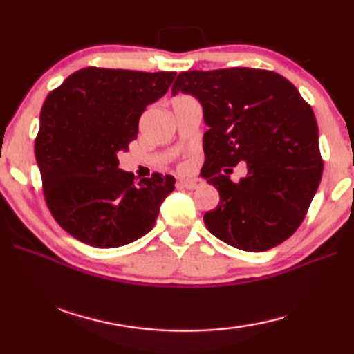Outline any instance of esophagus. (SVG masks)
I'll use <instances>...</instances> for the list:
<instances>
[{"mask_svg":"<svg viewBox=\"0 0 354 354\" xmlns=\"http://www.w3.org/2000/svg\"><path fill=\"white\" fill-rule=\"evenodd\" d=\"M201 179H198V178H190V179H181V181H179V185H181V187H184V189H187V190H195V189H198V187H201Z\"/></svg>","mask_w":354,"mask_h":354,"instance_id":"1","label":"esophagus"}]
</instances>
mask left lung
<instances>
[{
  "label": "left lung",
  "instance_id": "8db88e82",
  "mask_svg": "<svg viewBox=\"0 0 354 354\" xmlns=\"http://www.w3.org/2000/svg\"><path fill=\"white\" fill-rule=\"evenodd\" d=\"M179 92L200 101L209 127L201 171L220 203L205 214L207 230L253 253L289 239L306 217L323 171L310 106L284 76L257 68L183 71L171 87ZM242 160L248 176L232 183L227 167Z\"/></svg>",
  "mask_w": 354,
  "mask_h": 354
}]
</instances>
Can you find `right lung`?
<instances>
[{
  "label": "right lung",
  "mask_w": 354,
  "mask_h": 354,
  "mask_svg": "<svg viewBox=\"0 0 354 354\" xmlns=\"http://www.w3.org/2000/svg\"><path fill=\"white\" fill-rule=\"evenodd\" d=\"M175 76L87 67L46 97L35 160L48 209L77 241L115 248L153 230L175 178L136 179L118 169L117 153L137 139L143 111L164 97Z\"/></svg>",
  "instance_id": "right-lung-1"
}]
</instances>
